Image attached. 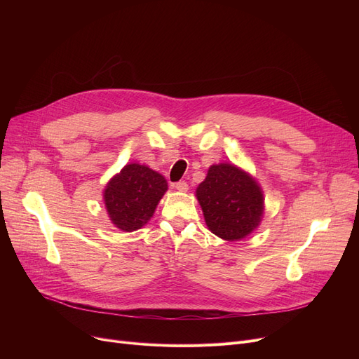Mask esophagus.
Wrapping results in <instances>:
<instances>
[{
  "label": "esophagus",
  "mask_w": 359,
  "mask_h": 359,
  "mask_svg": "<svg viewBox=\"0 0 359 359\" xmlns=\"http://www.w3.org/2000/svg\"><path fill=\"white\" fill-rule=\"evenodd\" d=\"M173 186L176 187V189H177L179 192H187V189H189V186H187L186 182H177V183H175Z\"/></svg>",
  "instance_id": "1"
}]
</instances>
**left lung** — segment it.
<instances>
[{"mask_svg": "<svg viewBox=\"0 0 359 359\" xmlns=\"http://www.w3.org/2000/svg\"><path fill=\"white\" fill-rule=\"evenodd\" d=\"M196 198L208 229L222 240H241L253 233L262 221L260 186L234 164L211 165L205 180L198 186Z\"/></svg>", "mask_w": 359, "mask_h": 359, "instance_id": "1", "label": "left lung"}]
</instances>
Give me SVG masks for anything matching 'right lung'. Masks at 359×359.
I'll return each instance as SVG.
<instances>
[{"instance_id": "add662e5", "label": "right lung", "mask_w": 359, "mask_h": 359, "mask_svg": "<svg viewBox=\"0 0 359 359\" xmlns=\"http://www.w3.org/2000/svg\"><path fill=\"white\" fill-rule=\"evenodd\" d=\"M167 191L165 179L147 165L130 163L113 176L103 192L110 221L122 231L141 229Z\"/></svg>"}]
</instances>
